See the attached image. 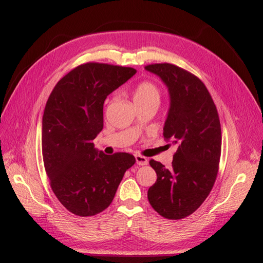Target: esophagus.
<instances>
[{
	"label": "esophagus",
	"mask_w": 263,
	"mask_h": 263,
	"mask_svg": "<svg viewBox=\"0 0 263 263\" xmlns=\"http://www.w3.org/2000/svg\"><path fill=\"white\" fill-rule=\"evenodd\" d=\"M135 158H136V163L138 165H146L148 164V159L144 156H140V155H136L135 156Z\"/></svg>",
	"instance_id": "1"
}]
</instances>
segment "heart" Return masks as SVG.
<instances>
[{
	"mask_svg": "<svg viewBox=\"0 0 263 263\" xmlns=\"http://www.w3.org/2000/svg\"><path fill=\"white\" fill-rule=\"evenodd\" d=\"M134 101L138 104L160 101V91L153 82L144 81L136 85L134 90Z\"/></svg>",
	"mask_w": 263,
	"mask_h": 263,
	"instance_id": "obj_1",
	"label": "heart"
}]
</instances>
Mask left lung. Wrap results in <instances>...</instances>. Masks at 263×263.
<instances>
[{
    "instance_id": "obj_1",
    "label": "left lung",
    "mask_w": 263,
    "mask_h": 263,
    "mask_svg": "<svg viewBox=\"0 0 263 263\" xmlns=\"http://www.w3.org/2000/svg\"><path fill=\"white\" fill-rule=\"evenodd\" d=\"M145 69L168 87L170 107L163 137L178 146L171 169L149 161L157 181L148 190V200L164 218L182 219L200 208L216 180L221 151L219 117L209 90L194 74L171 63Z\"/></svg>"
}]
</instances>
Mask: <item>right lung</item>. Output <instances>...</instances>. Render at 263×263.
Wrapping results in <instances>:
<instances>
[{
  "label": "right lung",
  "mask_w": 263,
  "mask_h": 263,
  "mask_svg": "<svg viewBox=\"0 0 263 263\" xmlns=\"http://www.w3.org/2000/svg\"><path fill=\"white\" fill-rule=\"evenodd\" d=\"M136 73L129 67L87 62L55 84L43 116L42 146L54 195L78 216H93L112 203L125 172L136 162L127 153L94 148L103 129L107 95Z\"/></svg>",
  "instance_id": "obj_1"
}]
</instances>
